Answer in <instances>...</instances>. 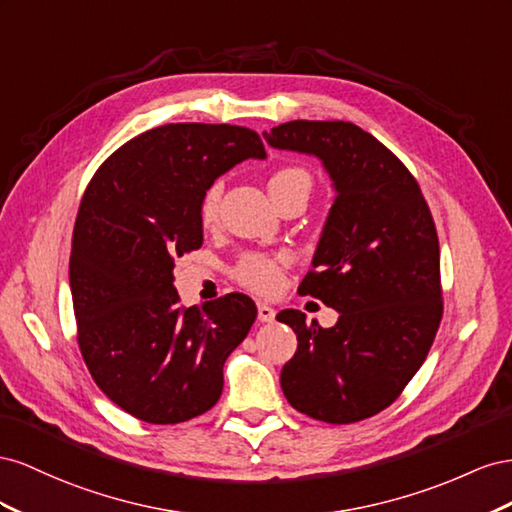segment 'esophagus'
<instances>
[{
	"instance_id": "obj_1",
	"label": "esophagus",
	"mask_w": 512,
	"mask_h": 512,
	"mask_svg": "<svg viewBox=\"0 0 512 512\" xmlns=\"http://www.w3.org/2000/svg\"><path fill=\"white\" fill-rule=\"evenodd\" d=\"M274 315H276V311L272 309L270 304H266V302H259L257 304V317H259V321H264V324H270V321L274 319Z\"/></svg>"
}]
</instances>
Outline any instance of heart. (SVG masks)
I'll return each mask as SVG.
<instances>
[{
    "label": "heart",
    "mask_w": 512,
    "mask_h": 512,
    "mask_svg": "<svg viewBox=\"0 0 512 512\" xmlns=\"http://www.w3.org/2000/svg\"><path fill=\"white\" fill-rule=\"evenodd\" d=\"M311 173L304 167L298 165H283L274 169L268 178V191L272 199H281L283 195L291 191H311ZM221 182H214L206 188V193L199 199V223L201 227H214L218 221V206H221ZM289 264L287 253H259L251 251L244 253L236 266H233V279H236L242 287L255 291L259 296H272L281 289L283 283V272Z\"/></svg>",
    "instance_id": "b5f03b06"
}]
</instances>
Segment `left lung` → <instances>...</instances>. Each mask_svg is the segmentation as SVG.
I'll return each instance as SVG.
<instances>
[{
    "label": "left lung",
    "mask_w": 512,
    "mask_h": 512,
    "mask_svg": "<svg viewBox=\"0 0 512 512\" xmlns=\"http://www.w3.org/2000/svg\"><path fill=\"white\" fill-rule=\"evenodd\" d=\"M272 148L315 154L334 180L330 216L298 294L337 309L321 328L287 309L298 349L281 371L291 407L330 425L386 410L425 362L444 315L440 240L412 171L352 122L294 120Z\"/></svg>",
    "instance_id": "left-lung-1"
}]
</instances>
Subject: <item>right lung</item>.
<instances>
[{
  "label": "right lung",
  "instance_id": "1",
  "mask_svg": "<svg viewBox=\"0 0 512 512\" xmlns=\"http://www.w3.org/2000/svg\"><path fill=\"white\" fill-rule=\"evenodd\" d=\"M246 158H266L251 128L165 124L120 145L83 193L68 266L77 343L96 386L150 425L216 405L223 364L257 317L238 291L186 309L171 274L201 248V195Z\"/></svg>",
  "mask_w": 512,
  "mask_h": 512
}]
</instances>
